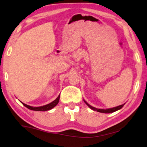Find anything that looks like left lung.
Segmentation results:
<instances>
[{
  "label": "left lung",
  "instance_id": "1",
  "mask_svg": "<svg viewBox=\"0 0 147 147\" xmlns=\"http://www.w3.org/2000/svg\"><path fill=\"white\" fill-rule=\"evenodd\" d=\"M84 102H85V103L89 107L90 109H92V110L97 111V112H99V113H114V112H115L116 111L119 110V109H122V107H124V104H125L124 103V104L121 105H119V106H118V107H113V108H111V109H98L95 108V107H94L88 104L86 101H84Z\"/></svg>",
  "mask_w": 147,
  "mask_h": 147
}]
</instances>
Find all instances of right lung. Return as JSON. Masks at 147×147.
<instances>
[{
    "mask_svg": "<svg viewBox=\"0 0 147 147\" xmlns=\"http://www.w3.org/2000/svg\"><path fill=\"white\" fill-rule=\"evenodd\" d=\"M59 97H60V95L58 96L56 99H55L54 101H52V103H49L48 105H44V106H42V107H31V106H29V105H27L25 104L22 103V104L24 105L25 107H26L27 108H28L30 110H32V111H49L50 110V109H53V107H55L57 105V103H59Z\"/></svg>",
    "mask_w": 147,
    "mask_h": 147,
    "instance_id": "right-lung-1",
    "label": "right lung"
}]
</instances>
